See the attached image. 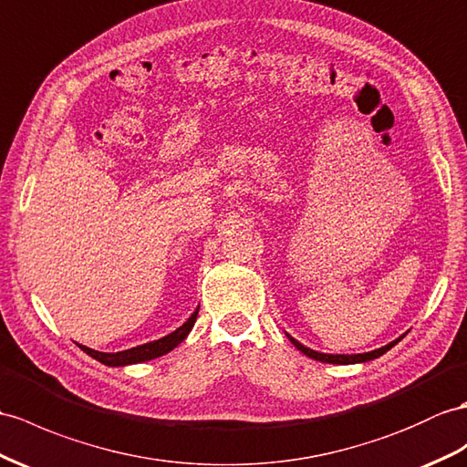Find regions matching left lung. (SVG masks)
I'll return each mask as SVG.
<instances>
[{
	"label": "left lung",
	"mask_w": 467,
	"mask_h": 467,
	"mask_svg": "<svg viewBox=\"0 0 467 467\" xmlns=\"http://www.w3.org/2000/svg\"><path fill=\"white\" fill-rule=\"evenodd\" d=\"M285 335H287V333H285ZM404 335H406V333H404ZM404 335H402V337H404ZM402 337H398L396 340H392V343L384 345V347H380V348H377V350L360 352V355H327V352H317V350H313V348H306L305 345L299 343V340H295L293 337L287 335V338L291 340V345H293L295 348H297V350H301L305 357H309V358H313V360H319V362H328V365H358V362L374 360V358L382 357L384 352H389Z\"/></svg>",
	"instance_id": "obj_1"
}]
</instances>
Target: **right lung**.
<instances>
[{
    "label": "right lung",
    "instance_id": "1",
    "mask_svg": "<svg viewBox=\"0 0 467 467\" xmlns=\"http://www.w3.org/2000/svg\"><path fill=\"white\" fill-rule=\"evenodd\" d=\"M198 309L190 315V319L180 325L176 331L168 333L166 337L158 338V340H150V343H144V345H139V347H132V348H127V350H120V352H100V350H95V348H88L85 345H78L83 348V352H87L88 357H93L95 360L102 362V365L107 367H127V365H139V362H146V360H152V358H158L166 355V352H170L172 348H176L182 340H184L192 327H194L196 319H198Z\"/></svg>",
    "mask_w": 467,
    "mask_h": 467
}]
</instances>
